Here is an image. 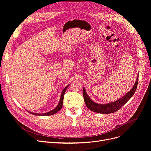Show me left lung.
Wrapping results in <instances>:
<instances>
[{"label":"left lung","instance_id":"obj_1","mask_svg":"<svg viewBox=\"0 0 151 151\" xmlns=\"http://www.w3.org/2000/svg\"><path fill=\"white\" fill-rule=\"evenodd\" d=\"M138 78L139 74L137 76V79L134 83L133 88L130 91H128L125 95H124L121 99L106 104H99L94 102L88 96L87 93H86L85 88H83V96L84 101L86 106L88 108L93 112L100 113L102 114H108L111 113H114L118 111L121 107H122L131 97L134 95L137 87L138 84Z\"/></svg>","mask_w":151,"mask_h":151}]
</instances>
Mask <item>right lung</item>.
I'll return each instance as SVG.
<instances>
[{"mask_svg": "<svg viewBox=\"0 0 151 151\" xmlns=\"http://www.w3.org/2000/svg\"><path fill=\"white\" fill-rule=\"evenodd\" d=\"M68 85V86H66V87L64 88L63 89V90L61 92V97H60V101H59V103L58 104V105L55 107V108L48 112H47V113H43V114H37V113H33V112H29L30 114H32V115H37V116H49V115H54L55 114H56L57 112H58L60 110H61V109L62 108V106H63V99H64V93H65L66 91V89L68 88L69 87Z\"/></svg>", "mask_w": 151, "mask_h": 151, "instance_id": "add662e5", "label": "right lung"}]
</instances>
